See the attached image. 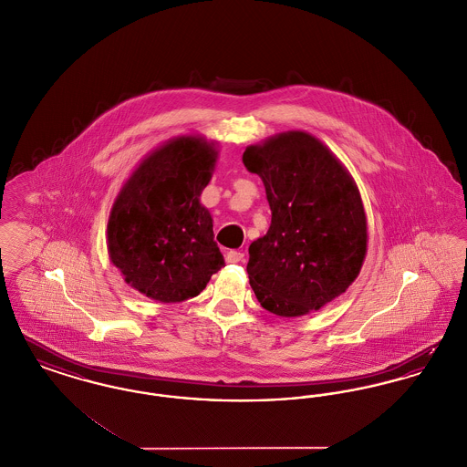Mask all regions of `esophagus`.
Instances as JSON below:
<instances>
[{"instance_id": "obj_1", "label": "esophagus", "mask_w": 467, "mask_h": 467, "mask_svg": "<svg viewBox=\"0 0 467 467\" xmlns=\"http://www.w3.org/2000/svg\"><path fill=\"white\" fill-rule=\"evenodd\" d=\"M244 255L242 252H238V250H229L227 255H225V261L231 263V265H238V263L244 261Z\"/></svg>"}]
</instances>
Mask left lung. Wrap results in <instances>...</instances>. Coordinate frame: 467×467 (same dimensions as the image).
I'll return each mask as SVG.
<instances>
[{
    "instance_id": "left-lung-1",
    "label": "left lung",
    "mask_w": 467,
    "mask_h": 467,
    "mask_svg": "<svg viewBox=\"0 0 467 467\" xmlns=\"http://www.w3.org/2000/svg\"><path fill=\"white\" fill-rule=\"evenodd\" d=\"M244 162L266 189L271 225L248 246V280L280 317L320 310L356 282L368 219L356 180L313 134L296 130L246 147Z\"/></svg>"
}]
</instances>
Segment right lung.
Masks as SVG:
<instances>
[{"mask_svg": "<svg viewBox=\"0 0 467 467\" xmlns=\"http://www.w3.org/2000/svg\"><path fill=\"white\" fill-rule=\"evenodd\" d=\"M217 159V141L182 134L143 157L124 182L111 204L107 246L130 287L180 303L223 266L212 213L200 200Z\"/></svg>", "mask_w": 467, "mask_h": 467, "instance_id": "add662e5", "label": "right lung"}]
</instances>
